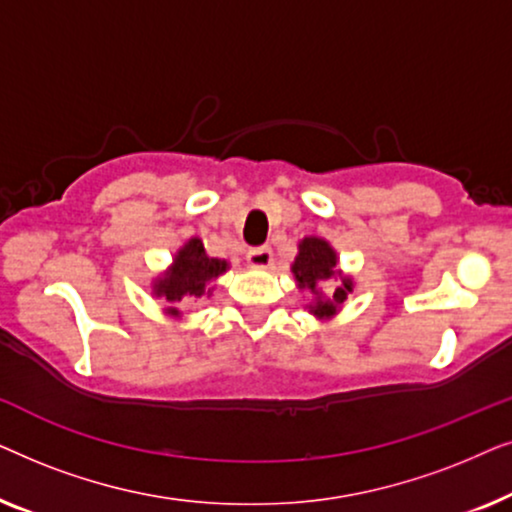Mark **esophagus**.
Listing matches in <instances>:
<instances>
[{"label":"esophagus","mask_w":512,"mask_h":512,"mask_svg":"<svg viewBox=\"0 0 512 512\" xmlns=\"http://www.w3.org/2000/svg\"><path fill=\"white\" fill-rule=\"evenodd\" d=\"M247 261L251 268H268L272 263V249L270 247H256L247 254Z\"/></svg>","instance_id":"esophagus-1"}]
</instances>
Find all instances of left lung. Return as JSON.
<instances>
[{"instance_id":"8db88e82","label":"left lung","mask_w":512,"mask_h":512,"mask_svg":"<svg viewBox=\"0 0 512 512\" xmlns=\"http://www.w3.org/2000/svg\"><path fill=\"white\" fill-rule=\"evenodd\" d=\"M298 249L300 251L296 256V263H293V275H296L300 289H310L317 293L319 282L338 275V270H335V265H338L335 251L328 247V242L319 240V237H305ZM349 291H352V279L342 277V286L335 289L333 298H319L317 303L310 305V312L317 314V317H331V314H335V307L345 303Z\"/></svg>"}]
</instances>
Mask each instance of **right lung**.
<instances>
[{
    "label": "right lung",
    "mask_w": 512,
    "mask_h": 512,
    "mask_svg": "<svg viewBox=\"0 0 512 512\" xmlns=\"http://www.w3.org/2000/svg\"><path fill=\"white\" fill-rule=\"evenodd\" d=\"M226 265L228 263L219 258H209L205 254V244L193 237L184 244V249H179L170 272L156 282V296H163L172 305L202 298L205 293L209 296L212 289H207V284L219 277ZM172 312H177V307H172Z\"/></svg>",
    "instance_id": "right-lung-1"
}]
</instances>
